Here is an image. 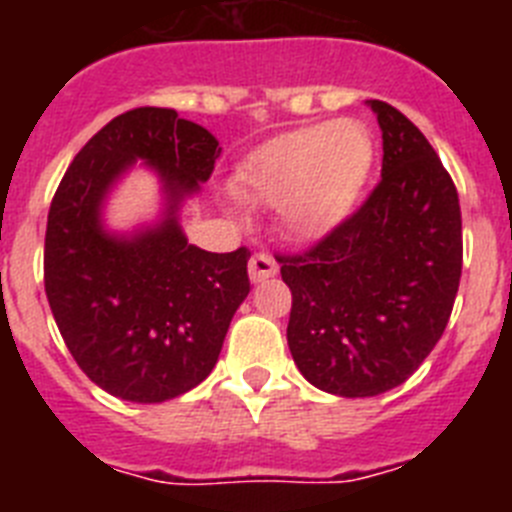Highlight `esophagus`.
I'll use <instances>...</instances> for the list:
<instances>
[{
    "label": "esophagus",
    "instance_id": "obj_1",
    "mask_svg": "<svg viewBox=\"0 0 512 512\" xmlns=\"http://www.w3.org/2000/svg\"><path fill=\"white\" fill-rule=\"evenodd\" d=\"M277 261L271 259L269 253L259 251V253H253L251 261H248V274H251L253 282H266V279H271L274 274H277Z\"/></svg>",
    "mask_w": 512,
    "mask_h": 512
}]
</instances>
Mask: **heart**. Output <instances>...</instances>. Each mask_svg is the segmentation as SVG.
Returning <instances> with one entry per match:
<instances>
[{
    "mask_svg": "<svg viewBox=\"0 0 512 512\" xmlns=\"http://www.w3.org/2000/svg\"><path fill=\"white\" fill-rule=\"evenodd\" d=\"M374 161V140L359 120L320 122L266 140L233 176L238 197L279 205L297 238H320L354 210Z\"/></svg>",
    "mask_w": 512,
    "mask_h": 512,
    "instance_id": "1",
    "label": "heart"
}]
</instances>
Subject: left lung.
<instances>
[{"label": "left lung", "mask_w": 512, "mask_h": 512, "mask_svg": "<svg viewBox=\"0 0 512 512\" xmlns=\"http://www.w3.org/2000/svg\"><path fill=\"white\" fill-rule=\"evenodd\" d=\"M382 128V179L356 212L302 253H279L292 292L287 343L318 390L374 397L431 354L461 279L454 179L423 133L369 99Z\"/></svg>", "instance_id": "8db88e82"}]
</instances>
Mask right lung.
<instances>
[{
	"label": "right lung",
	"instance_id": "right-lung-1",
	"mask_svg": "<svg viewBox=\"0 0 512 512\" xmlns=\"http://www.w3.org/2000/svg\"><path fill=\"white\" fill-rule=\"evenodd\" d=\"M217 156L215 135L197 122L169 107H135L89 138L53 194L45 295L81 372L110 395L164 402L197 387L251 292L246 246L202 251L176 223L179 202L210 179ZM135 157L159 171L170 212L158 229L115 239L101 230L98 207Z\"/></svg>",
	"mask_w": 512,
	"mask_h": 512
}]
</instances>
